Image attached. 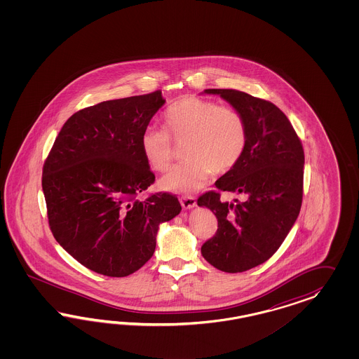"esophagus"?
<instances>
[{"label":"esophagus","instance_id":"esophagus-1","mask_svg":"<svg viewBox=\"0 0 359 359\" xmlns=\"http://www.w3.org/2000/svg\"><path fill=\"white\" fill-rule=\"evenodd\" d=\"M180 204L184 209H192L196 207V198L192 196H183L180 198Z\"/></svg>","mask_w":359,"mask_h":359}]
</instances>
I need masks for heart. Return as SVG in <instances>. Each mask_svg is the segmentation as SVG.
I'll return each mask as SVG.
<instances>
[{
	"label": "heart",
	"instance_id": "heart-1",
	"mask_svg": "<svg viewBox=\"0 0 359 359\" xmlns=\"http://www.w3.org/2000/svg\"><path fill=\"white\" fill-rule=\"evenodd\" d=\"M164 130L144 129L141 151L152 170L163 172L174 159L172 142L185 141L183 163L161 179V187L176 194L203 188L212 172L225 174L238 163L248 143V125L242 113L215 101L184 96L163 114Z\"/></svg>",
	"mask_w": 359,
	"mask_h": 359
}]
</instances>
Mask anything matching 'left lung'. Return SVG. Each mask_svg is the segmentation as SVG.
<instances>
[{"instance_id":"obj_1","label":"left lung","mask_w":359,"mask_h":359,"mask_svg":"<svg viewBox=\"0 0 359 359\" xmlns=\"http://www.w3.org/2000/svg\"><path fill=\"white\" fill-rule=\"evenodd\" d=\"M219 95L245 117L246 149L228 172L197 200L217 217L216 234L201 246L213 267L243 272L270 259L294 226L303 201L304 150L291 122L270 101L236 89H205ZM219 190L243 195L220 201Z\"/></svg>"}]
</instances>
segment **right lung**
<instances>
[{"label": "right lung", "mask_w": 359, "mask_h": 359, "mask_svg": "<svg viewBox=\"0 0 359 359\" xmlns=\"http://www.w3.org/2000/svg\"><path fill=\"white\" fill-rule=\"evenodd\" d=\"M165 100L161 90L110 100L72 114L43 165L50 229L79 263L122 278L140 270L156 246L159 225L182 210L177 197L138 196L155 182L141 135Z\"/></svg>", "instance_id": "add662e5"}]
</instances>
